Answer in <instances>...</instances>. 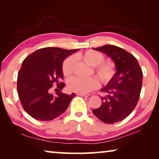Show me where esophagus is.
Segmentation results:
<instances>
[{
    "instance_id": "esophagus-1",
    "label": "esophagus",
    "mask_w": 159,
    "mask_h": 159,
    "mask_svg": "<svg viewBox=\"0 0 159 159\" xmlns=\"http://www.w3.org/2000/svg\"><path fill=\"white\" fill-rule=\"evenodd\" d=\"M77 95L82 96V97H85V98H88V97L90 96L89 94H85V93H77Z\"/></svg>"
}]
</instances>
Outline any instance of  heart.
Here are the masks:
<instances>
[{
  "instance_id": "heart-1",
  "label": "heart",
  "mask_w": 159,
  "mask_h": 159,
  "mask_svg": "<svg viewBox=\"0 0 159 159\" xmlns=\"http://www.w3.org/2000/svg\"><path fill=\"white\" fill-rule=\"evenodd\" d=\"M78 57L93 67V72L98 77L101 83L107 84L114 77L116 69L115 64L112 61H103L104 55L101 52L93 50H88L80 53ZM75 59L70 56L64 61L62 64V72L64 76H68L74 71ZM99 82L95 77L88 79H80L74 77L68 81V89L71 92L77 93H87L98 87Z\"/></svg>"
}]
</instances>
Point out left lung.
I'll return each mask as SVG.
<instances>
[{
  "label": "left lung",
  "mask_w": 159,
  "mask_h": 159,
  "mask_svg": "<svg viewBox=\"0 0 159 159\" xmlns=\"http://www.w3.org/2000/svg\"><path fill=\"white\" fill-rule=\"evenodd\" d=\"M94 50L111 57L116 69L113 79L101 89L107 93L106 96L101 97L102 105L93 110V114L102 122L111 124L128 116L136 107L143 74L138 60L121 48L106 45Z\"/></svg>",
  "instance_id": "8db88e82"
}]
</instances>
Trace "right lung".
<instances>
[{
  "label": "right lung",
  "instance_id": "right-lung-1",
  "mask_svg": "<svg viewBox=\"0 0 159 159\" xmlns=\"http://www.w3.org/2000/svg\"><path fill=\"white\" fill-rule=\"evenodd\" d=\"M79 49L65 50L48 47L35 51L27 56L21 64L17 76V92L24 109L36 120H51L60 116L68 108L75 93H51L56 83L59 90L64 83V60Z\"/></svg>",
  "mask_w": 159,
  "mask_h": 159
}]
</instances>
